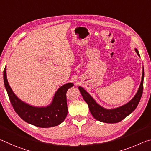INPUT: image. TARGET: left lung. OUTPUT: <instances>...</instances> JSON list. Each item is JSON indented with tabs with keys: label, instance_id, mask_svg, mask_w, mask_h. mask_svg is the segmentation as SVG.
I'll use <instances>...</instances> for the list:
<instances>
[{
	"label": "left lung",
	"instance_id": "1",
	"mask_svg": "<svg viewBox=\"0 0 151 151\" xmlns=\"http://www.w3.org/2000/svg\"><path fill=\"white\" fill-rule=\"evenodd\" d=\"M135 52L140 56L139 51L135 48ZM143 80H144V68L142 69V80L140 84L138 91L135 96L127 104L113 109H106L100 106L92 98V97L87 92L85 89L79 87V89L83 96V99L88 104L89 109L91 115L96 120L107 123H115L120 122L126 117L131 114L136 109L137 105L141 100L142 91H143Z\"/></svg>",
	"mask_w": 151,
	"mask_h": 151
}]
</instances>
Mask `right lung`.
I'll use <instances>...</instances> for the list:
<instances>
[{
    "instance_id": "obj_1",
    "label": "right lung",
    "mask_w": 151,
    "mask_h": 151,
    "mask_svg": "<svg viewBox=\"0 0 151 151\" xmlns=\"http://www.w3.org/2000/svg\"><path fill=\"white\" fill-rule=\"evenodd\" d=\"M6 70L5 67L3 72L5 88L13 108L21 119L26 123L42 128L57 126L64 121L68 114L66 92L73 86L72 83L60 87L55 92L52 103L48 106L36 107L25 104L15 96L8 83Z\"/></svg>"
}]
</instances>
